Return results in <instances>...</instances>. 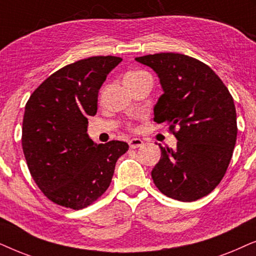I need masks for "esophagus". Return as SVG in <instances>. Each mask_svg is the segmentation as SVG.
Masks as SVG:
<instances>
[{
  "label": "esophagus",
  "mask_w": 256,
  "mask_h": 256,
  "mask_svg": "<svg viewBox=\"0 0 256 256\" xmlns=\"http://www.w3.org/2000/svg\"><path fill=\"white\" fill-rule=\"evenodd\" d=\"M144 144V142L142 140V139L139 138H132L128 140V145H130L131 148H140V146Z\"/></svg>",
  "instance_id": "1"
}]
</instances>
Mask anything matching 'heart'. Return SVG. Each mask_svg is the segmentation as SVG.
<instances>
[{
  "label": "heart",
  "mask_w": 256,
  "mask_h": 256,
  "mask_svg": "<svg viewBox=\"0 0 256 256\" xmlns=\"http://www.w3.org/2000/svg\"><path fill=\"white\" fill-rule=\"evenodd\" d=\"M145 74H148L144 71H140V70H134V71H130V72H128L124 76V82H128V80H137V78H140L142 76H145Z\"/></svg>",
  "instance_id": "heart-1"
}]
</instances>
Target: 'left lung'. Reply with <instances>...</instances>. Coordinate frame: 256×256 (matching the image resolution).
<instances>
[{
  "label": "left lung",
  "mask_w": 256,
  "mask_h": 256,
  "mask_svg": "<svg viewBox=\"0 0 256 256\" xmlns=\"http://www.w3.org/2000/svg\"><path fill=\"white\" fill-rule=\"evenodd\" d=\"M136 60L158 74L164 94L153 108L154 122L168 124L178 139L174 150L159 144L153 182L168 198L196 202L219 185L230 165L238 134L233 97L218 74L193 57L162 52Z\"/></svg>",
  "instance_id": "left-lung-1"
}]
</instances>
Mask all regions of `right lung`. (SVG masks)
I'll list each match as a JSON object with an SVG mask.
<instances>
[{
    "instance_id": "add662e5",
    "label": "right lung",
    "mask_w": 256,
    "mask_h": 256,
    "mask_svg": "<svg viewBox=\"0 0 256 256\" xmlns=\"http://www.w3.org/2000/svg\"><path fill=\"white\" fill-rule=\"evenodd\" d=\"M120 57L77 60L48 77L26 104L22 148L36 185L60 206L82 210L110 186L128 142L94 144L88 117L97 114L98 92Z\"/></svg>"
}]
</instances>
